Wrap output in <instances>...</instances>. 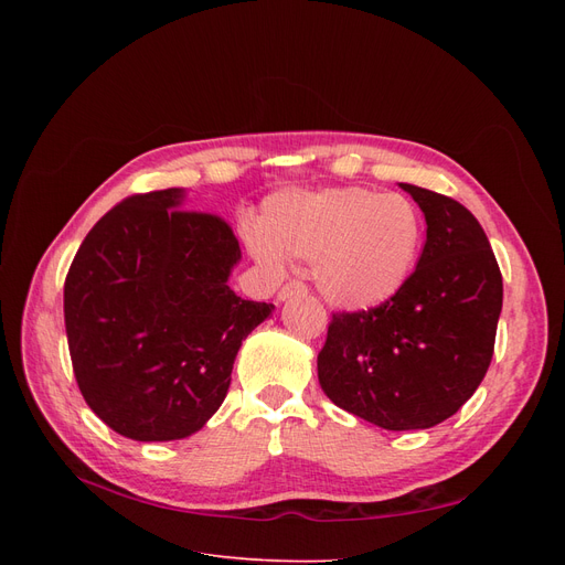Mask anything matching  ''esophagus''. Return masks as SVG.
Instances as JSON below:
<instances>
[{"mask_svg":"<svg viewBox=\"0 0 565 565\" xmlns=\"http://www.w3.org/2000/svg\"><path fill=\"white\" fill-rule=\"evenodd\" d=\"M299 295H306V285L303 282H287V285L280 287L278 301H287V299L299 297Z\"/></svg>","mask_w":565,"mask_h":565,"instance_id":"1","label":"esophagus"}]
</instances>
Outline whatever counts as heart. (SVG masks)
Here are the masks:
<instances>
[{
	"label": "heart",
	"instance_id": "1",
	"mask_svg": "<svg viewBox=\"0 0 565 565\" xmlns=\"http://www.w3.org/2000/svg\"><path fill=\"white\" fill-rule=\"evenodd\" d=\"M264 266L285 254L313 262L318 292L334 309H380L407 285L424 243L422 216L403 195L367 188L282 191L264 202L262 228L247 235Z\"/></svg>",
	"mask_w": 565,
	"mask_h": 565
}]
</instances>
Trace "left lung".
<instances>
[{
  "instance_id": "8db88e82",
  "label": "left lung",
  "mask_w": 565,
  "mask_h": 565,
  "mask_svg": "<svg viewBox=\"0 0 565 565\" xmlns=\"http://www.w3.org/2000/svg\"><path fill=\"white\" fill-rule=\"evenodd\" d=\"M401 188L426 218L417 268L380 309L332 316L318 353L324 396L388 431L429 429L473 396L502 313V273L476 216L452 198Z\"/></svg>"
}]
</instances>
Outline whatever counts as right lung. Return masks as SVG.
<instances>
[{
    "label": "right lung",
    "mask_w": 565,
    "mask_h": 565,
    "mask_svg": "<svg viewBox=\"0 0 565 565\" xmlns=\"http://www.w3.org/2000/svg\"><path fill=\"white\" fill-rule=\"evenodd\" d=\"M183 188L131 195L84 237L63 287L67 349L84 401L131 440H179L224 403L235 355L276 306L228 287L243 259Z\"/></svg>",
    "instance_id": "obj_1"
}]
</instances>
